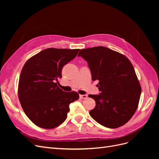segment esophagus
Segmentation results:
<instances>
[{"label": "esophagus", "instance_id": "1", "mask_svg": "<svg viewBox=\"0 0 159 159\" xmlns=\"http://www.w3.org/2000/svg\"><path fill=\"white\" fill-rule=\"evenodd\" d=\"M80 97L81 98V99H86L88 98V95H80Z\"/></svg>", "mask_w": 159, "mask_h": 159}]
</instances>
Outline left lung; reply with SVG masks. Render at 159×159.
<instances>
[{
    "instance_id": "obj_1",
    "label": "left lung",
    "mask_w": 159,
    "mask_h": 159,
    "mask_svg": "<svg viewBox=\"0 0 159 159\" xmlns=\"http://www.w3.org/2000/svg\"><path fill=\"white\" fill-rule=\"evenodd\" d=\"M88 62L100 93L89 95L95 102L90 116L111 129L127 123L138 107L141 88L132 64L126 56L104 46L81 50L78 55Z\"/></svg>"
}]
</instances>
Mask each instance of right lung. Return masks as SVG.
Returning a JSON list of instances; mask_svg holds the SVG:
<instances>
[{
	"mask_svg": "<svg viewBox=\"0 0 159 159\" xmlns=\"http://www.w3.org/2000/svg\"><path fill=\"white\" fill-rule=\"evenodd\" d=\"M79 49L47 48L32 56L23 66L18 94L26 116L37 126L53 129L67 118L71 103L79 94L66 92L57 85L64 65L75 58Z\"/></svg>",
	"mask_w": 159,
	"mask_h": 159,
	"instance_id": "add662e5",
	"label": "right lung"
}]
</instances>
